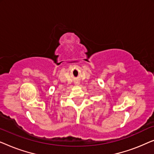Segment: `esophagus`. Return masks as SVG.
Instances as JSON below:
<instances>
[{
  "label": "esophagus",
  "mask_w": 154,
  "mask_h": 154,
  "mask_svg": "<svg viewBox=\"0 0 154 154\" xmlns=\"http://www.w3.org/2000/svg\"><path fill=\"white\" fill-rule=\"evenodd\" d=\"M75 85H79V82H75Z\"/></svg>",
  "instance_id": "esophagus-1"
}]
</instances>
